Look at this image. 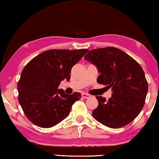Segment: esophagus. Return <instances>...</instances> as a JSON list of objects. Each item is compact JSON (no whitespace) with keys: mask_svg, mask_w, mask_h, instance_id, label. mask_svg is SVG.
<instances>
[{"mask_svg":"<svg viewBox=\"0 0 159 159\" xmlns=\"http://www.w3.org/2000/svg\"><path fill=\"white\" fill-rule=\"evenodd\" d=\"M82 97H83V98L88 99V98H90V95H88V94H86V93H83L82 94Z\"/></svg>","mask_w":159,"mask_h":159,"instance_id":"34e87169","label":"esophagus"}]
</instances>
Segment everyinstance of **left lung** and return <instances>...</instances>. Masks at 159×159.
<instances>
[{"instance_id":"8db88e82","label":"left lung","mask_w":159,"mask_h":159,"mask_svg":"<svg viewBox=\"0 0 159 159\" xmlns=\"http://www.w3.org/2000/svg\"><path fill=\"white\" fill-rule=\"evenodd\" d=\"M84 60L97 67L100 74L98 82L112 91L109 100L96 96L98 107L93 111V118L111 128L129 124L142 111L148 92L141 66L128 54L114 47L90 50Z\"/></svg>"}]
</instances>
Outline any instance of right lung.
Segmentation results:
<instances>
[{
	"label": "right lung",
	"mask_w": 159,
	"mask_h": 159,
	"mask_svg": "<svg viewBox=\"0 0 159 159\" xmlns=\"http://www.w3.org/2000/svg\"><path fill=\"white\" fill-rule=\"evenodd\" d=\"M87 52L88 49L46 50L25 66L17 84L19 102L31 123L51 128L69 115L81 95H68L58 86L64 79L69 81L71 68Z\"/></svg>",
	"instance_id": "add662e5"
}]
</instances>
